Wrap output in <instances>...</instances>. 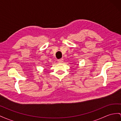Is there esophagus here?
<instances>
[{
  "label": "esophagus",
  "mask_w": 121,
  "mask_h": 121,
  "mask_svg": "<svg viewBox=\"0 0 121 121\" xmlns=\"http://www.w3.org/2000/svg\"><path fill=\"white\" fill-rule=\"evenodd\" d=\"M63 59L62 58H61V59H58V62L59 63H62V62H63Z\"/></svg>",
  "instance_id": "1"
}]
</instances>
